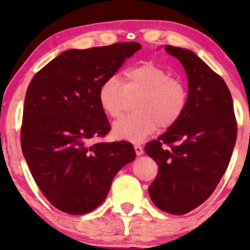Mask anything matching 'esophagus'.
I'll use <instances>...</instances> for the list:
<instances>
[{
	"mask_svg": "<svg viewBox=\"0 0 250 250\" xmlns=\"http://www.w3.org/2000/svg\"><path fill=\"white\" fill-rule=\"evenodd\" d=\"M134 149H135V153H136V155H138V156H141L142 153H143L142 146L139 145V143H135V145H134Z\"/></svg>",
	"mask_w": 250,
	"mask_h": 250,
	"instance_id": "34e87169",
	"label": "esophagus"
}]
</instances>
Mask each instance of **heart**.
Returning <instances> with one entry per match:
<instances>
[{
    "mask_svg": "<svg viewBox=\"0 0 250 250\" xmlns=\"http://www.w3.org/2000/svg\"><path fill=\"white\" fill-rule=\"evenodd\" d=\"M138 94L136 112L114 124L112 133L117 139L142 141L159 126H173L187 108L188 91L184 84L151 62L127 68L123 82L115 75L104 78L99 86L98 100L105 115L118 118L127 107L128 98Z\"/></svg>",
    "mask_w": 250,
    "mask_h": 250,
    "instance_id": "1",
    "label": "heart"
}]
</instances>
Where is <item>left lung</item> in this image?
Instances as JSON below:
<instances>
[{
    "instance_id": "left-lung-1",
    "label": "left lung",
    "mask_w": 250,
    "mask_h": 250,
    "mask_svg": "<svg viewBox=\"0 0 250 250\" xmlns=\"http://www.w3.org/2000/svg\"><path fill=\"white\" fill-rule=\"evenodd\" d=\"M183 64L188 104L182 117L145 146L158 165L149 196L159 209L183 215L206 201L228 168L237 121L229 87L192 51L165 45Z\"/></svg>"
}]
</instances>
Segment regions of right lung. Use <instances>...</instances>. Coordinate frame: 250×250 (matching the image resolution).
I'll return each instance as SVG.
<instances>
[{
  "label": "right lung",
  "instance_id": "add662e5",
  "mask_svg": "<svg viewBox=\"0 0 250 250\" xmlns=\"http://www.w3.org/2000/svg\"><path fill=\"white\" fill-rule=\"evenodd\" d=\"M141 49L136 42L67 50L43 67L27 88L20 141L44 197L61 211L90 213L100 206L116 174L135 159L127 141L99 142L110 131L99 86Z\"/></svg>",
  "mask_w": 250,
  "mask_h": 250
}]
</instances>
